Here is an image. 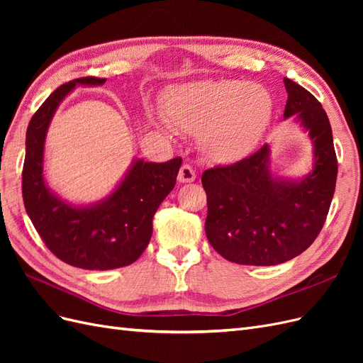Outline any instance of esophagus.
Returning <instances> with one entry per match:
<instances>
[{
    "label": "esophagus",
    "mask_w": 363,
    "mask_h": 363,
    "mask_svg": "<svg viewBox=\"0 0 363 363\" xmlns=\"http://www.w3.org/2000/svg\"><path fill=\"white\" fill-rule=\"evenodd\" d=\"M179 182L180 183H192L196 179V172L191 164H183L179 172Z\"/></svg>",
    "instance_id": "1"
}]
</instances>
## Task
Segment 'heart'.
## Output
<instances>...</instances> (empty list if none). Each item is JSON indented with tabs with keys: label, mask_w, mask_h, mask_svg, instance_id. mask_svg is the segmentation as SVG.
Returning <instances> with one entry per match:
<instances>
[{
	"label": "heart",
	"mask_w": 363,
	"mask_h": 363,
	"mask_svg": "<svg viewBox=\"0 0 363 363\" xmlns=\"http://www.w3.org/2000/svg\"><path fill=\"white\" fill-rule=\"evenodd\" d=\"M272 96L256 83L201 80L182 84L164 98L172 128L200 136L206 155L219 163L248 156L265 133Z\"/></svg>",
	"instance_id": "heart-1"
}]
</instances>
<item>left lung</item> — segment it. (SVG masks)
I'll return each instance as SVG.
<instances>
[{
	"instance_id": "1",
	"label": "left lung",
	"mask_w": 363,
	"mask_h": 363,
	"mask_svg": "<svg viewBox=\"0 0 363 363\" xmlns=\"http://www.w3.org/2000/svg\"><path fill=\"white\" fill-rule=\"evenodd\" d=\"M284 119L294 118L312 144V169L303 179L271 171V147L230 167L204 171L206 236L224 259L271 267L296 257L321 232L335 194L337 160L332 127L321 103L284 79Z\"/></svg>"
}]
</instances>
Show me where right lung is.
Here are the masks:
<instances>
[{
    "instance_id": "right-lung-1",
    "label": "right lung",
    "mask_w": 363,
    "mask_h": 363,
    "mask_svg": "<svg viewBox=\"0 0 363 363\" xmlns=\"http://www.w3.org/2000/svg\"><path fill=\"white\" fill-rule=\"evenodd\" d=\"M83 77L62 84L33 115L26 138L23 199L36 232L54 256L83 269H115L139 259L152 235V216L174 189L182 159H135L115 189L91 204H74L54 192L43 174L51 119L75 86H101Z\"/></svg>"
}]
</instances>
